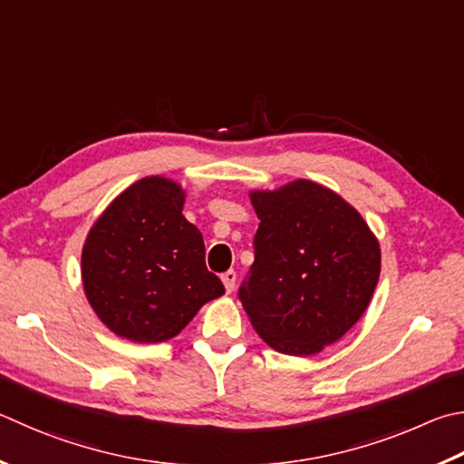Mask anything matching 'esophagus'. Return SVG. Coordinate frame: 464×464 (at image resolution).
Listing matches in <instances>:
<instances>
[{"label":"esophagus","instance_id":"34e87169","mask_svg":"<svg viewBox=\"0 0 464 464\" xmlns=\"http://www.w3.org/2000/svg\"><path fill=\"white\" fill-rule=\"evenodd\" d=\"M221 280H223V284H225L227 294H231L233 288H235V282H237V274H235L233 269H229V272H225V274L221 276Z\"/></svg>","mask_w":464,"mask_h":464}]
</instances>
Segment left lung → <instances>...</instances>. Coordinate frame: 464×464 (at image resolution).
Returning a JSON list of instances; mask_svg holds the SVG:
<instances>
[{
  "mask_svg": "<svg viewBox=\"0 0 464 464\" xmlns=\"http://www.w3.org/2000/svg\"><path fill=\"white\" fill-rule=\"evenodd\" d=\"M249 198L259 227L241 304L269 347L314 355L367 310L382 272L379 241L347 200L313 180Z\"/></svg>",
  "mask_w": 464,
  "mask_h": 464,
  "instance_id": "1",
  "label": "left lung"
}]
</instances>
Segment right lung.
Segmentation results:
<instances>
[{"label":"right lung","mask_w":464,"mask_h":464,"mask_svg":"<svg viewBox=\"0 0 464 464\" xmlns=\"http://www.w3.org/2000/svg\"><path fill=\"white\" fill-rule=\"evenodd\" d=\"M184 190L164 176L125 188L87 235L82 288L109 331L133 343L179 334L200 306L223 296L205 264V241L182 215Z\"/></svg>","instance_id":"add662e5"}]
</instances>
